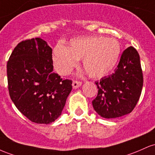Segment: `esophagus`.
Listing matches in <instances>:
<instances>
[{
    "label": "esophagus",
    "instance_id": "34e87169",
    "mask_svg": "<svg viewBox=\"0 0 155 155\" xmlns=\"http://www.w3.org/2000/svg\"><path fill=\"white\" fill-rule=\"evenodd\" d=\"M81 81H73L72 82V86L73 88H78V87H80L81 86Z\"/></svg>",
    "mask_w": 155,
    "mask_h": 155
}]
</instances>
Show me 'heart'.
<instances>
[{
    "instance_id": "b5f03b06",
    "label": "heart",
    "mask_w": 155,
    "mask_h": 155,
    "mask_svg": "<svg viewBox=\"0 0 155 155\" xmlns=\"http://www.w3.org/2000/svg\"><path fill=\"white\" fill-rule=\"evenodd\" d=\"M120 53L121 46L114 38L87 36L72 39L67 48L57 45L53 51V62L59 74L67 75L82 59L89 77L100 78L114 69Z\"/></svg>"
}]
</instances>
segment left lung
<instances>
[{
	"label": "left lung",
	"instance_id": "left-lung-1",
	"mask_svg": "<svg viewBox=\"0 0 155 155\" xmlns=\"http://www.w3.org/2000/svg\"><path fill=\"white\" fill-rule=\"evenodd\" d=\"M143 77L140 56L133 47L123 52L114 73L96 81L98 94L92 101L95 111L105 119L130 114L138 103Z\"/></svg>",
	"mask_w": 155,
	"mask_h": 155
}]
</instances>
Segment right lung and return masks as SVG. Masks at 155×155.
Masks as SVG:
<instances>
[{
	"instance_id": "right-lung-1",
	"label": "right lung",
	"mask_w": 155,
	"mask_h": 155,
	"mask_svg": "<svg viewBox=\"0 0 155 155\" xmlns=\"http://www.w3.org/2000/svg\"><path fill=\"white\" fill-rule=\"evenodd\" d=\"M53 50L41 38L20 41L7 62L8 89L17 108L32 122L50 124L61 114L72 80L53 72Z\"/></svg>"
}]
</instances>
